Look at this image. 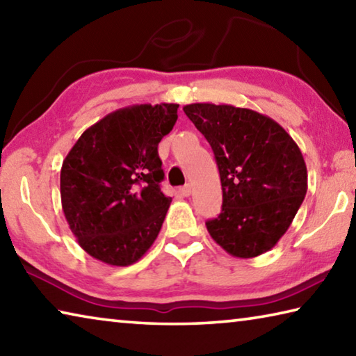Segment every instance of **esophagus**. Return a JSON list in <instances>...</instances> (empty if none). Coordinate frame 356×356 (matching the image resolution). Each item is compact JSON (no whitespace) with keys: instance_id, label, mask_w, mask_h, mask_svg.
Returning <instances> with one entry per match:
<instances>
[{"instance_id":"esophagus-1","label":"esophagus","mask_w":356,"mask_h":356,"mask_svg":"<svg viewBox=\"0 0 356 356\" xmlns=\"http://www.w3.org/2000/svg\"><path fill=\"white\" fill-rule=\"evenodd\" d=\"M180 193H182L184 196H190L191 193H193V186H191V184H186V185H184L182 188H180Z\"/></svg>"}]
</instances>
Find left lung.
<instances>
[{"mask_svg": "<svg viewBox=\"0 0 356 356\" xmlns=\"http://www.w3.org/2000/svg\"><path fill=\"white\" fill-rule=\"evenodd\" d=\"M184 111L206 136L220 171L222 207L206 222L210 237L240 259L272 250L308 190L297 143L278 122L248 108L191 104Z\"/></svg>", "mask_w": 356, "mask_h": 356, "instance_id": "left-lung-1", "label": "left lung"}]
</instances>
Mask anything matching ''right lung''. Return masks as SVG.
<instances>
[{
    "instance_id": "right-lung-1",
    "label": "right lung",
    "mask_w": 356,
    "mask_h": 356,
    "mask_svg": "<svg viewBox=\"0 0 356 356\" xmlns=\"http://www.w3.org/2000/svg\"><path fill=\"white\" fill-rule=\"evenodd\" d=\"M177 108H120L84 130L64 159V216L78 245L97 261L127 267L159 236L171 204L160 190L159 143L176 124Z\"/></svg>"
}]
</instances>
